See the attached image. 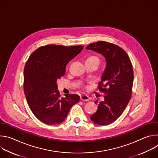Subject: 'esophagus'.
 I'll return each instance as SVG.
<instances>
[{"mask_svg": "<svg viewBox=\"0 0 158 158\" xmlns=\"http://www.w3.org/2000/svg\"><path fill=\"white\" fill-rule=\"evenodd\" d=\"M90 98L87 95H81V100L82 101H89Z\"/></svg>", "mask_w": 158, "mask_h": 158, "instance_id": "obj_1", "label": "esophagus"}]
</instances>
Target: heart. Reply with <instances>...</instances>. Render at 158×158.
<instances>
[{"label":"heart","mask_w":158,"mask_h":158,"mask_svg":"<svg viewBox=\"0 0 158 158\" xmlns=\"http://www.w3.org/2000/svg\"><path fill=\"white\" fill-rule=\"evenodd\" d=\"M89 58H96V59H98L97 57H95V56H92V57H89Z\"/></svg>","instance_id":"b5f03b06"}]
</instances>
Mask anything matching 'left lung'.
<instances>
[{
  "label": "left lung",
  "instance_id": "1",
  "mask_svg": "<svg viewBox=\"0 0 158 158\" xmlns=\"http://www.w3.org/2000/svg\"><path fill=\"white\" fill-rule=\"evenodd\" d=\"M86 49L102 54L106 59V66L98 87L106 96L91 119L97 124L107 125L119 118L131 98L134 77L132 64L125 51L114 44L98 41L89 44Z\"/></svg>",
  "mask_w": 158,
  "mask_h": 158
}]
</instances>
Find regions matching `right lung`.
I'll return each instance as SVG.
<instances>
[{"instance_id": "add662e5", "label": "right lung", "mask_w": 158, "mask_h": 158, "mask_svg": "<svg viewBox=\"0 0 158 158\" xmlns=\"http://www.w3.org/2000/svg\"><path fill=\"white\" fill-rule=\"evenodd\" d=\"M50 44L32 53L24 71V91L29 106L41 122L55 125L63 122L71 107L79 102L77 94L60 98L57 80L64 76L65 66L83 49Z\"/></svg>"}]
</instances>
